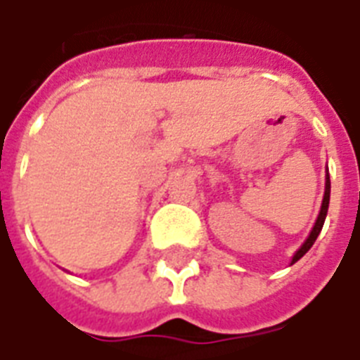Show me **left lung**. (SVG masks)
I'll return each mask as SVG.
<instances>
[{"mask_svg":"<svg viewBox=\"0 0 360 360\" xmlns=\"http://www.w3.org/2000/svg\"><path fill=\"white\" fill-rule=\"evenodd\" d=\"M328 206H330V175H326V191H324V198H322V208H320V214H318V219L316 224H314V227H312V231H310L309 239L302 243V247L297 252H295L293 260H291V264H295L299 258H302L307 252H309V249L314 245V241H316V237L320 235V231H322V226H324V219H326V214H328Z\"/></svg>","mask_w":360,"mask_h":360,"instance_id":"left-lung-1","label":"left lung"}]
</instances>
